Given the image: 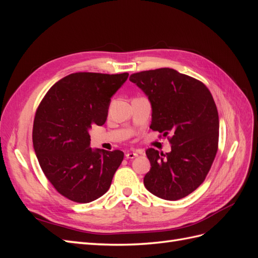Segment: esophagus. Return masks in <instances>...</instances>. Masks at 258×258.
Returning <instances> with one entry per match:
<instances>
[{"instance_id": "1", "label": "esophagus", "mask_w": 258, "mask_h": 258, "mask_svg": "<svg viewBox=\"0 0 258 258\" xmlns=\"http://www.w3.org/2000/svg\"><path fill=\"white\" fill-rule=\"evenodd\" d=\"M138 156H139V153H138V152H128V153L126 154V158H127V159H134V158L138 157Z\"/></svg>"}]
</instances>
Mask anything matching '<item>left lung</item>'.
Listing matches in <instances>:
<instances>
[{
    "mask_svg": "<svg viewBox=\"0 0 258 258\" xmlns=\"http://www.w3.org/2000/svg\"><path fill=\"white\" fill-rule=\"evenodd\" d=\"M129 80L150 100V128L172 136L170 153L146 151V189L165 200L188 196L204 183L217 152L220 120L212 95L204 83L169 68L135 73Z\"/></svg>",
    "mask_w": 258,
    "mask_h": 258,
    "instance_id": "8db88e82",
    "label": "left lung"
}]
</instances>
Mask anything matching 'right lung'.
Masks as SVG:
<instances>
[{
	"instance_id": "add662e5",
	"label": "right lung",
	"mask_w": 258,
	"mask_h": 258,
	"mask_svg": "<svg viewBox=\"0 0 258 258\" xmlns=\"http://www.w3.org/2000/svg\"><path fill=\"white\" fill-rule=\"evenodd\" d=\"M128 75L70 74L52 86L37 107L32 140L38 163L70 200L88 204L110 188L123 153L92 150L89 129L105 122L111 98Z\"/></svg>"
}]
</instances>
